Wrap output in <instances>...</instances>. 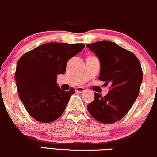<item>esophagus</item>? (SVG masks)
Wrapping results in <instances>:
<instances>
[{
	"instance_id": "obj_1",
	"label": "esophagus",
	"mask_w": 157,
	"mask_h": 157,
	"mask_svg": "<svg viewBox=\"0 0 157 157\" xmlns=\"http://www.w3.org/2000/svg\"><path fill=\"white\" fill-rule=\"evenodd\" d=\"M85 90V87H78L75 88V91L78 93H83Z\"/></svg>"
}]
</instances>
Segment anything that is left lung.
I'll use <instances>...</instances> for the list:
<instances>
[{
  "label": "left lung",
  "instance_id": "8db88e82",
  "mask_svg": "<svg viewBox=\"0 0 157 157\" xmlns=\"http://www.w3.org/2000/svg\"><path fill=\"white\" fill-rule=\"evenodd\" d=\"M86 46L100 62L99 79L110 84L107 95L94 94L87 110L102 124H113L124 117L139 94L143 78L141 63L132 52L111 41H99Z\"/></svg>",
  "mask_w": 157,
  "mask_h": 157
}]
</instances>
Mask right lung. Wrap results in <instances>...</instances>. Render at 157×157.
<instances>
[{
  "label": "right lung",
  "instance_id": "add662e5",
  "mask_svg": "<svg viewBox=\"0 0 157 157\" xmlns=\"http://www.w3.org/2000/svg\"><path fill=\"white\" fill-rule=\"evenodd\" d=\"M84 47L83 43H45L24 54L18 60L16 82L18 97L36 121L52 122L64 112L75 90L60 89L57 77L65 73L67 61Z\"/></svg>",
  "mask_w": 157,
  "mask_h": 157
}]
</instances>
